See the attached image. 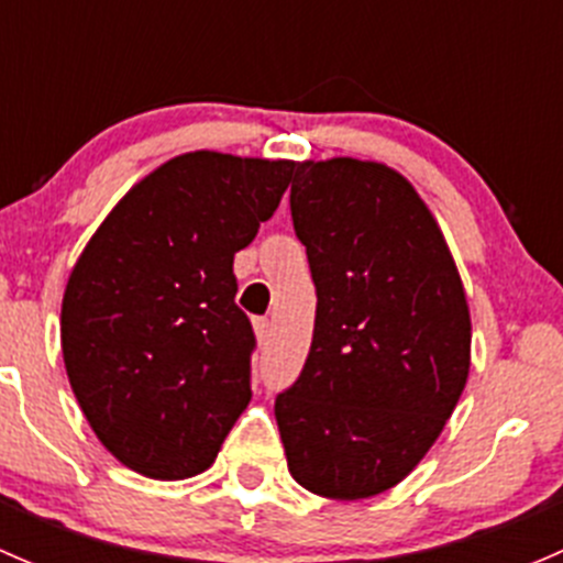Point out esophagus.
<instances>
[{"mask_svg":"<svg viewBox=\"0 0 563 563\" xmlns=\"http://www.w3.org/2000/svg\"><path fill=\"white\" fill-rule=\"evenodd\" d=\"M253 327H255V338H258L261 343H266V340H269V332H272L269 318H255Z\"/></svg>","mask_w":563,"mask_h":563,"instance_id":"1","label":"esophagus"}]
</instances>
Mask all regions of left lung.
Here are the masks:
<instances>
[{"mask_svg": "<svg viewBox=\"0 0 563 563\" xmlns=\"http://www.w3.org/2000/svg\"><path fill=\"white\" fill-rule=\"evenodd\" d=\"M291 172L318 305L310 354L275 419L294 479L356 501L406 479L455 411L471 367L468 302L406 176L354 157Z\"/></svg>", "mask_w": 563, "mask_h": 563, "instance_id": "left-lung-1", "label": "left lung"}]
</instances>
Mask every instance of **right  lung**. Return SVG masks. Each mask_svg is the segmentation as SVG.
Here are the masks:
<instances>
[{"instance_id": "add662e5", "label": "right lung", "mask_w": 563, "mask_h": 563, "mask_svg": "<svg viewBox=\"0 0 563 563\" xmlns=\"http://www.w3.org/2000/svg\"><path fill=\"white\" fill-rule=\"evenodd\" d=\"M291 161L187 152L100 223L62 299V356L100 444L150 479L218 457L250 402L255 334L234 253L275 214Z\"/></svg>"}]
</instances>
